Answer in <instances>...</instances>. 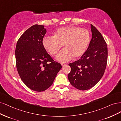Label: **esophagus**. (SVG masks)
<instances>
[{
    "label": "esophagus",
    "instance_id": "obj_1",
    "mask_svg": "<svg viewBox=\"0 0 121 121\" xmlns=\"http://www.w3.org/2000/svg\"><path fill=\"white\" fill-rule=\"evenodd\" d=\"M66 65V64H65V63H62V64H61V65H62V67H64V66H65Z\"/></svg>",
    "mask_w": 121,
    "mask_h": 121
}]
</instances>
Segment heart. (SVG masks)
<instances>
[{"mask_svg": "<svg viewBox=\"0 0 121 121\" xmlns=\"http://www.w3.org/2000/svg\"><path fill=\"white\" fill-rule=\"evenodd\" d=\"M53 38L44 37L42 44L50 54L55 55L64 46L56 57V60L61 63L67 62L73 57L77 59L83 55L90 42V34L85 29L74 26L62 27L56 30Z\"/></svg>", "mask_w": 121, "mask_h": 121, "instance_id": "heart-1", "label": "heart"}]
</instances>
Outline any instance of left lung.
Returning <instances> with one entry per match:
<instances>
[{
    "label": "left lung",
    "mask_w": 121,
    "mask_h": 121,
    "mask_svg": "<svg viewBox=\"0 0 121 121\" xmlns=\"http://www.w3.org/2000/svg\"><path fill=\"white\" fill-rule=\"evenodd\" d=\"M92 38L89 46L78 60L69 64L68 78L73 86L81 91L93 87L103 77L108 60V48L102 34L91 25Z\"/></svg>",
    "instance_id": "8db88e82"
}]
</instances>
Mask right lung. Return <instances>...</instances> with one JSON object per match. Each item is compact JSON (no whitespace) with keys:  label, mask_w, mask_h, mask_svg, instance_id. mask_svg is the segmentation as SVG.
<instances>
[{"label":"right lung","mask_w":121,"mask_h":121,"mask_svg":"<svg viewBox=\"0 0 121 121\" xmlns=\"http://www.w3.org/2000/svg\"><path fill=\"white\" fill-rule=\"evenodd\" d=\"M46 32L44 26H32L19 38L15 48L19 76L26 86L38 92L51 86L62 68L60 63L53 61L43 46Z\"/></svg>","instance_id":"obj_1"}]
</instances>
